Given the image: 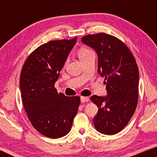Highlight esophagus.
Listing matches in <instances>:
<instances>
[{
    "label": "esophagus",
    "mask_w": 157,
    "mask_h": 157,
    "mask_svg": "<svg viewBox=\"0 0 157 157\" xmlns=\"http://www.w3.org/2000/svg\"><path fill=\"white\" fill-rule=\"evenodd\" d=\"M89 101V97H84V96H81V103H84V102Z\"/></svg>",
    "instance_id": "1"
}]
</instances>
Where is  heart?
<instances>
[{"label": "heart", "instance_id": "heart-1", "mask_svg": "<svg viewBox=\"0 0 157 157\" xmlns=\"http://www.w3.org/2000/svg\"><path fill=\"white\" fill-rule=\"evenodd\" d=\"M91 53H93V52H92L91 51H90L89 49L86 48H82L78 51V55L79 59H80V60L81 61V60L84 59L85 58L89 56L90 54H91Z\"/></svg>", "mask_w": 157, "mask_h": 157}]
</instances>
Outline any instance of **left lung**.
Instances as JSON below:
<instances>
[{
	"mask_svg": "<svg viewBox=\"0 0 157 157\" xmlns=\"http://www.w3.org/2000/svg\"><path fill=\"white\" fill-rule=\"evenodd\" d=\"M81 42L97 53L98 73L106 80L107 95L91 97L98 108L94 126L101 134H117L127 125L137 106L139 74L136 61L123 42L109 34L86 36Z\"/></svg>",
	"mask_w": 157,
	"mask_h": 157,
	"instance_id": "left-lung-1",
	"label": "left lung"
}]
</instances>
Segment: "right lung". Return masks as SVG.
<instances>
[{
	"label": "right lung",
	"mask_w": 157,
	"mask_h": 157,
	"mask_svg": "<svg viewBox=\"0 0 157 157\" xmlns=\"http://www.w3.org/2000/svg\"><path fill=\"white\" fill-rule=\"evenodd\" d=\"M71 40H51L28 57L20 77L21 98L32 125L51 139L66 136L71 128L80 98L58 93L55 83L76 44Z\"/></svg>",
	"instance_id": "right-lung-1"
}]
</instances>
